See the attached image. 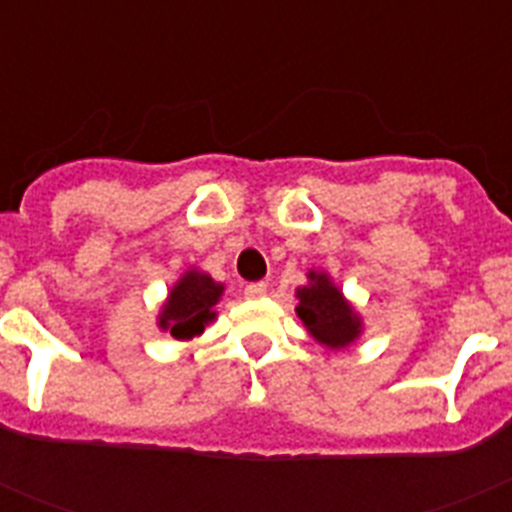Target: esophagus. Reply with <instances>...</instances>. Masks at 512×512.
<instances>
[{
  "instance_id": "esophagus-1",
  "label": "esophagus",
  "mask_w": 512,
  "mask_h": 512,
  "mask_svg": "<svg viewBox=\"0 0 512 512\" xmlns=\"http://www.w3.org/2000/svg\"><path fill=\"white\" fill-rule=\"evenodd\" d=\"M266 295V282H251L246 284V297L248 300H261Z\"/></svg>"
}]
</instances>
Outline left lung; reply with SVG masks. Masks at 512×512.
<instances>
[{"mask_svg":"<svg viewBox=\"0 0 512 512\" xmlns=\"http://www.w3.org/2000/svg\"><path fill=\"white\" fill-rule=\"evenodd\" d=\"M297 297H300L297 315L315 336V341L330 348H341L361 333L359 315L343 300L341 292L328 282L325 274L310 271V284L297 289Z\"/></svg>","mask_w":512,"mask_h":512,"instance_id":"left-lung-1","label":"left lung"}]
</instances>
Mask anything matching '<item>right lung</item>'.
Listing matches in <instances>:
<instances>
[{"instance_id":"right-lung-1","label":"right lung","mask_w":512,"mask_h":512,"mask_svg":"<svg viewBox=\"0 0 512 512\" xmlns=\"http://www.w3.org/2000/svg\"><path fill=\"white\" fill-rule=\"evenodd\" d=\"M220 295H223V284L212 282V277L200 274V271H189L171 289L169 302L164 305L158 325L164 330H171L174 338L200 336L205 330V323L215 318L212 305H217Z\"/></svg>"}]
</instances>
